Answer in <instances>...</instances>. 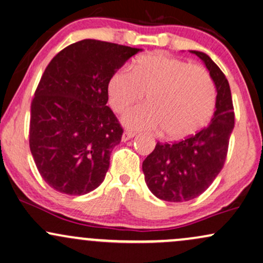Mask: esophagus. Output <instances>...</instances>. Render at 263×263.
Here are the masks:
<instances>
[{
  "label": "esophagus",
  "instance_id": "esophagus-1",
  "mask_svg": "<svg viewBox=\"0 0 263 263\" xmlns=\"http://www.w3.org/2000/svg\"><path fill=\"white\" fill-rule=\"evenodd\" d=\"M135 135H136V134H135L134 131H129V129H126V131L124 132V135H122V141H124V142L128 141V139L134 138Z\"/></svg>",
  "mask_w": 263,
  "mask_h": 263
}]
</instances>
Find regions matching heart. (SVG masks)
I'll list each match as a JSON object with an SVG mask.
<instances>
[{"label":"heart","instance_id":"1","mask_svg":"<svg viewBox=\"0 0 263 263\" xmlns=\"http://www.w3.org/2000/svg\"><path fill=\"white\" fill-rule=\"evenodd\" d=\"M107 92L116 112L126 111L147 93L148 104L129 110L124 116L125 125L145 131L162 128L172 139L185 138L204 127L214 115L217 99L206 69L162 53L137 58L132 70H116Z\"/></svg>","mask_w":263,"mask_h":263}]
</instances>
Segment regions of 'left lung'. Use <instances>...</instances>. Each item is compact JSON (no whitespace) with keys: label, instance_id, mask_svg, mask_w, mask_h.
Masks as SVG:
<instances>
[{"label":"left lung","instance_id":"left-lung-1","mask_svg":"<svg viewBox=\"0 0 263 263\" xmlns=\"http://www.w3.org/2000/svg\"><path fill=\"white\" fill-rule=\"evenodd\" d=\"M205 63L216 85V110L210 125L174 143L158 142L142 165L145 183L156 198L182 202L199 197L223 167L234 128L228 80L208 54L191 51Z\"/></svg>","mask_w":263,"mask_h":263}]
</instances>
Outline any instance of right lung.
<instances>
[{
	"instance_id": "1",
	"label": "right lung",
	"mask_w": 263,
	"mask_h": 263,
	"mask_svg": "<svg viewBox=\"0 0 263 263\" xmlns=\"http://www.w3.org/2000/svg\"><path fill=\"white\" fill-rule=\"evenodd\" d=\"M139 51L82 40L45 69L31 101L29 144L40 175L57 192L84 195L104 181L124 134L107 105L108 81Z\"/></svg>"
}]
</instances>
